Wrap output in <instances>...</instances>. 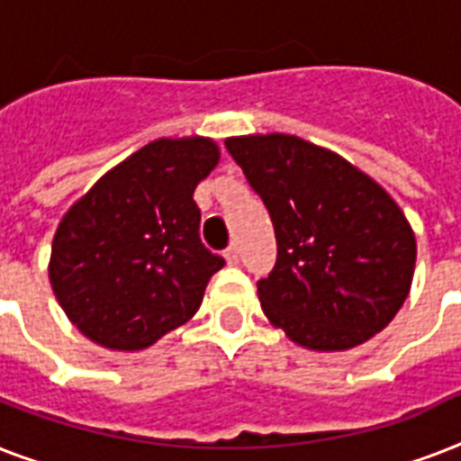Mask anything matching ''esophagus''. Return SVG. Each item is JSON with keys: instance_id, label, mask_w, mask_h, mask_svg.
<instances>
[{"instance_id": "34e87169", "label": "esophagus", "mask_w": 461, "mask_h": 461, "mask_svg": "<svg viewBox=\"0 0 461 461\" xmlns=\"http://www.w3.org/2000/svg\"><path fill=\"white\" fill-rule=\"evenodd\" d=\"M224 260L230 263V266H234V263H239V246L231 244L227 251H224Z\"/></svg>"}]
</instances>
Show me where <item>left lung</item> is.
<instances>
[{"mask_svg": "<svg viewBox=\"0 0 461 461\" xmlns=\"http://www.w3.org/2000/svg\"><path fill=\"white\" fill-rule=\"evenodd\" d=\"M224 146L275 227L277 263L258 282L267 321L313 351H347L387 328L416 266L414 230L393 195L299 136H231Z\"/></svg>", "mask_w": 461, "mask_h": 461, "instance_id": "obj_1", "label": "left lung"}]
</instances>
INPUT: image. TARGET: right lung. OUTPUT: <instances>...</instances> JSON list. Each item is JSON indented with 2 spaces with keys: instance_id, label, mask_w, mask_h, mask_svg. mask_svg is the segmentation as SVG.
Listing matches in <instances>:
<instances>
[{
  "instance_id": "add662e5",
  "label": "right lung",
  "mask_w": 461,
  "mask_h": 461,
  "mask_svg": "<svg viewBox=\"0 0 461 461\" xmlns=\"http://www.w3.org/2000/svg\"><path fill=\"white\" fill-rule=\"evenodd\" d=\"M217 162L212 139H158L103 174L61 217L50 285L90 342L148 349L201 308L224 260L203 246L194 191Z\"/></svg>"
}]
</instances>
